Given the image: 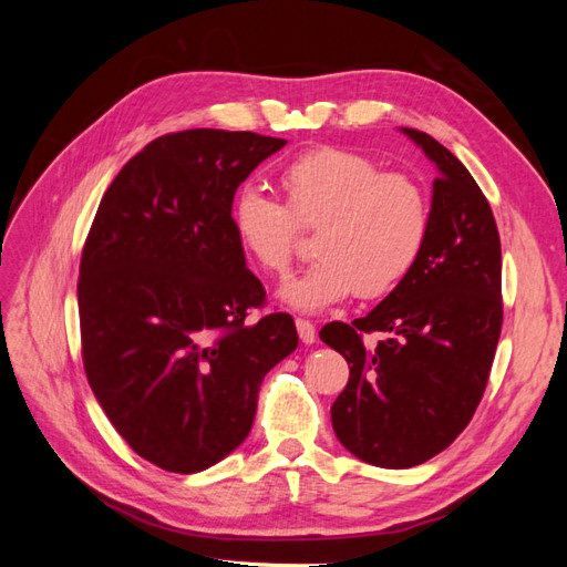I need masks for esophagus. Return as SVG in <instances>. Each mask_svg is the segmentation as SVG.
I'll list each match as a JSON object with an SVG mask.
<instances>
[{
	"instance_id": "esophagus-1",
	"label": "esophagus",
	"mask_w": 567,
	"mask_h": 567,
	"mask_svg": "<svg viewBox=\"0 0 567 567\" xmlns=\"http://www.w3.org/2000/svg\"><path fill=\"white\" fill-rule=\"evenodd\" d=\"M296 329H298V336H300V340L305 342V346H310V342L317 340V326L312 321L296 319Z\"/></svg>"
}]
</instances>
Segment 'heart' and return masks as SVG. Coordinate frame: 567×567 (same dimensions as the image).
Instances as JSON below:
<instances>
[{"instance_id":"obj_1","label":"heart","mask_w":567,"mask_h":567,"mask_svg":"<svg viewBox=\"0 0 567 567\" xmlns=\"http://www.w3.org/2000/svg\"><path fill=\"white\" fill-rule=\"evenodd\" d=\"M286 205L248 184L234 200L238 244L269 274H284L298 252V225L316 227L317 262L281 286L300 312L359 298H381L398 286L423 250L431 203L402 173H381L364 153L321 146L281 169Z\"/></svg>"}]
</instances>
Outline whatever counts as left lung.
Returning a JSON list of instances; mask_svg holds the SVG:
<instances>
[{"label":"left lung","instance_id":"obj_1","mask_svg":"<svg viewBox=\"0 0 567 567\" xmlns=\"http://www.w3.org/2000/svg\"><path fill=\"white\" fill-rule=\"evenodd\" d=\"M437 167L431 227L416 265L352 323L321 329L350 364L331 406L342 447L371 466L411 468L458 437L483 400L499 342L502 244L489 203L431 134L402 127ZM381 332L379 343H364Z\"/></svg>","mask_w":567,"mask_h":567}]
</instances>
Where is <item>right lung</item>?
<instances>
[{
  "label": "right lung",
  "instance_id": "obj_1",
  "mask_svg": "<svg viewBox=\"0 0 567 567\" xmlns=\"http://www.w3.org/2000/svg\"><path fill=\"white\" fill-rule=\"evenodd\" d=\"M277 136L184 130L136 153L106 188L82 248V362L130 447L169 473H198L241 444L269 369L298 348L271 312L231 219L236 188Z\"/></svg>",
  "mask_w": 567,
  "mask_h": 567
}]
</instances>
